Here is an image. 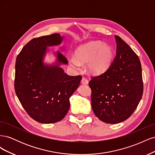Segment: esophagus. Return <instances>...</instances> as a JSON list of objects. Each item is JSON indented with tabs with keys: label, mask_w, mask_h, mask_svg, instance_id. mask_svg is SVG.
Listing matches in <instances>:
<instances>
[{
	"label": "esophagus",
	"mask_w": 155,
	"mask_h": 155,
	"mask_svg": "<svg viewBox=\"0 0 155 155\" xmlns=\"http://www.w3.org/2000/svg\"><path fill=\"white\" fill-rule=\"evenodd\" d=\"M81 84H83V85H87V84L88 83V81L87 80L86 78H83L82 79H81Z\"/></svg>",
	"instance_id": "esophagus-1"
}]
</instances>
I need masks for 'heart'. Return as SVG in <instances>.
I'll list each match as a JSON object with an SVG mask.
<instances>
[{
	"label": "heart",
	"instance_id": "b5f03b06",
	"mask_svg": "<svg viewBox=\"0 0 155 155\" xmlns=\"http://www.w3.org/2000/svg\"><path fill=\"white\" fill-rule=\"evenodd\" d=\"M75 57L68 58L70 66L79 69L86 64V69L91 74L100 75L106 72L113 59L110 46L101 41H92L79 46L75 51Z\"/></svg>",
	"mask_w": 155,
	"mask_h": 155
}]
</instances>
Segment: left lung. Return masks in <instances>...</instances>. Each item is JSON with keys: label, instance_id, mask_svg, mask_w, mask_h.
<instances>
[{"label": "left lung", "instance_id": "obj_1", "mask_svg": "<svg viewBox=\"0 0 155 155\" xmlns=\"http://www.w3.org/2000/svg\"><path fill=\"white\" fill-rule=\"evenodd\" d=\"M116 55L110 67L88 85L94 113L107 124H118L131 116L142 99V66L138 55L118 35Z\"/></svg>", "mask_w": 155, "mask_h": 155}]
</instances>
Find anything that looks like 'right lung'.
<instances>
[{
  "mask_svg": "<svg viewBox=\"0 0 155 155\" xmlns=\"http://www.w3.org/2000/svg\"><path fill=\"white\" fill-rule=\"evenodd\" d=\"M63 39L59 34L33 39L16 59L17 96L27 113L39 123H55L66 116L70 97L81 80V76H70L64 72L60 66L68 61L58 51L54 53L56 60L53 64L44 63L48 47L61 45Z\"/></svg>",
  "mask_w": 155,
  "mask_h": 155,
  "instance_id": "add662e5",
  "label": "right lung"
}]
</instances>
